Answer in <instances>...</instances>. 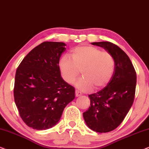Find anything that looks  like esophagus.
Returning <instances> with one entry per match:
<instances>
[{
	"instance_id": "34e87169",
	"label": "esophagus",
	"mask_w": 149,
	"mask_h": 149,
	"mask_svg": "<svg viewBox=\"0 0 149 149\" xmlns=\"http://www.w3.org/2000/svg\"><path fill=\"white\" fill-rule=\"evenodd\" d=\"M81 95H82V93H81V92H80V91H79L77 90L75 91V95H76V97H79Z\"/></svg>"
}]
</instances>
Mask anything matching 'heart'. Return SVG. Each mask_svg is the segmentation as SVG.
Wrapping results in <instances>:
<instances>
[{
	"label": "heart",
	"instance_id": "obj_1",
	"mask_svg": "<svg viewBox=\"0 0 149 149\" xmlns=\"http://www.w3.org/2000/svg\"><path fill=\"white\" fill-rule=\"evenodd\" d=\"M71 59L64 55L59 61V69L64 80L72 83L79 76L83 77L75 83L81 91H89L94 87L99 89L105 87L114 74L115 60L113 55L92 46H81L71 52Z\"/></svg>",
	"mask_w": 149,
	"mask_h": 149
}]
</instances>
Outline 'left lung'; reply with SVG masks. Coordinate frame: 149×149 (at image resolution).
Here are the masks:
<instances>
[{"label": "left lung", "mask_w": 149, "mask_h": 149, "mask_svg": "<svg viewBox=\"0 0 149 149\" xmlns=\"http://www.w3.org/2000/svg\"><path fill=\"white\" fill-rule=\"evenodd\" d=\"M113 55L115 72L111 80L98 92L89 95L90 107L83 114L86 125L93 131L106 133L116 129L133 104L136 73L127 55L110 42H91Z\"/></svg>", "instance_id": "left-lung-1"}]
</instances>
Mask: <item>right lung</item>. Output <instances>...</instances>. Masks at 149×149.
Returning a JSON list of instances; mask_svg holds the SVG:
<instances>
[{"label":"right lung","mask_w":149,"mask_h":149,"mask_svg":"<svg viewBox=\"0 0 149 149\" xmlns=\"http://www.w3.org/2000/svg\"><path fill=\"white\" fill-rule=\"evenodd\" d=\"M66 45L43 42L28 53L16 70L14 100L19 115L28 127L37 130L56 125L63 111L75 97L59 69Z\"/></svg>","instance_id":"obj_1"}]
</instances>
